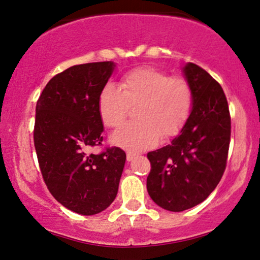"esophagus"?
<instances>
[{
    "instance_id": "obj_1",
    "label": "esophagus",
    "mask_w": 260,
    "mask_h": 260,
    "mask_svg": "<svg viewBox=\"0 0 260 260\" xmlns=\"http://www.w3.org/2000/svg\"><path fill=\"white\" fill-rule=\"evenodd\" d=\"M136 157H137L136 153H132V152H127V160L128 161H132Z\"/></svg>"
}]
</instances>
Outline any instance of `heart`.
<instances>
[{
    "mask_svg": "<svg viewBox=\"0 0 260 260\" xmlns=\"http://www.w3.org/2000/svg\"><path fill=\"white\" fill-rule=\"evenodd\" d=\"M138 107V122L124 124L112 140L128 151H141L161 140L176 137L185 126L192 109L191 86L183 77H170L154 68L127 72L119 89L107 84L98 100L100 119L106 127L116 128Z\"/></svg>",
    "mask_w": 260,
    "mask_h": 260,
    "instance_id": "obj_1",
    "label": "heart"
}]
</instances>
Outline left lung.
<instances>
[{
	"label": "left lung",
	"instance_id": "obj_1",
	"mask_svg": "<svg viewBox=\"0 0 260 260\" xmlns=\"http://www.w3.org/2000/svg\"><path fill=\"white\" fill-rule=\"evenodd\" d=\"M185 77L192 109L181 134L170 145L148 152L147 191L161 208L183 212L208 197L226 170L231 115L222 88L199 65L189 63Z\"/></svg>",
	"mask_w": 260,
	"mask_h": 260
}]
</instances>
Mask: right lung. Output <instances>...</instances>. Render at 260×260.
<instances>
[{
	"label": "right lung",
	"mask_w": 260,
	"mask_h": 260,
	"mask_svg": "<svg viewBox=\"0 0 260 260\" xmlns=\"http://www.w3.org/2000/svg\"><path fill=\"white\" fill-rule=\"evenodd\" d=\"M114 67L74 65L51 78L37 102L33 138L44 182L60 205L82 215L102 212L115 200L126 161L116 146L89 152L105 140L98 100Z\"/></svg>",
	"instance_id": "1"
}]
</instances>
